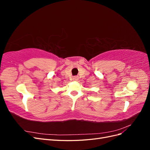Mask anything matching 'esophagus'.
<instances>
[{"mask_svg":"<svg viewBox=\"0 0 150 150\" xmlns=\"http://www.w3.org/2000/svg\"><path fill=\"white\" fill-rule=\"evenodd\" d=\"M73 79H74V81H77V80H78V77H77V76H74V78H73Z\"/></svg>","mask_w":150,"mask_h":150,"instance_id":"esophagus-1","label":"esophagus"}]
</instances>
